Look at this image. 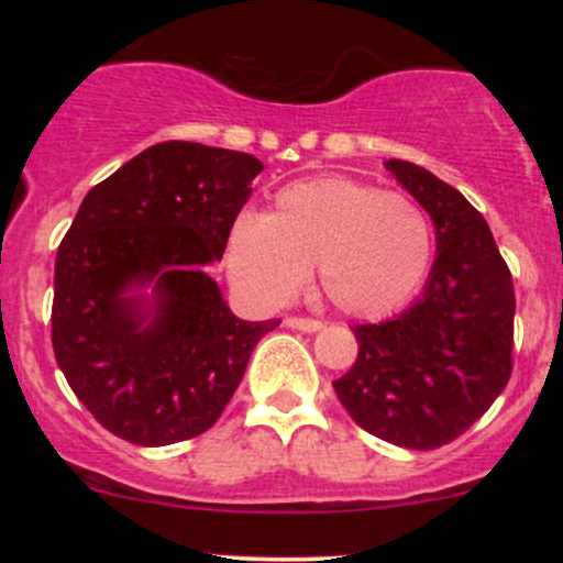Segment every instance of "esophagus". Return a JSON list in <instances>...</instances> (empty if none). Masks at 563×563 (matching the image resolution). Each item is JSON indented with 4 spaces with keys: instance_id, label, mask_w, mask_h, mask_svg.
Returning a JSON list of instances; mask_svg holds the SVG:
<instances>
[{
    "instance_id": "obj_1",
    "label": "esophagus",
    "mask_w": 563,
    "mask_h": 563,
    "mask_svg": "<svg viewBox=\"0 0 563 563\" xmlns=\"http://www.w3.org/2000/svg\"><path fill=\"white\" fill-rule=\"evenodd\" d=\"M286 325L294 328V331H301V333H318L322 328V322L309 320V318H286Z\"/></svg>"
}]
</instances>
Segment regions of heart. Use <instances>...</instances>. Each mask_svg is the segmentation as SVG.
Wrapping results in <instances>:
<instances>
[{"instance_id":"obj_1","label":"heart","mask_w":563,"mask_h":563,"mask_svg":"<svg viewBox=\"0 0 563 563\" xmlns=\"http://www.w3.org/2000/svg\"><path fill=\"white\" fill-rule=\"evenodd\" d=\"M431 260L434 232L421 206L349 177L283 187L269 214H241L228 238L232 280L260 301H288L318 264L325 299L367 320L405 307Z\"/></svg>"}]
</instances>
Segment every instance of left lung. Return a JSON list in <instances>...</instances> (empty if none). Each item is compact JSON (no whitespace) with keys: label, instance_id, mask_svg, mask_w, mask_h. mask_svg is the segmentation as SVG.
Here are the masks:
<instances>
[{"label":"left lung","instance_id":"left-lung-1","mask_svg":"<svg viewBox=\"0 0 563 563\" xmlns=\"http://www.w3.org/2000/svg\"><path fill=\"white\" fill-rule=\"evenodd\" d=\"M384 166L434 222L437 256L402 314L354 328L360 354L333 389L373 437L434 450L479 421L506 389L514 280L489 224L455 187L410 161Z\"/></svg>","mask_w":563,"mask_h":563}]
</instances>
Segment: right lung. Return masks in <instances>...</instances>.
Listing matches in <instances>:
<instances>
[{"label":"right lung","instance_id":"right-lung-1","mask_svg":"<svg viewBox=\"0 0 563 563\" xmlns=\"http://www.w3.org/2000/svg\"><path fill=\"white\" fill-rule=\"evenodd\" d=\"M262 169L249 153L158 142L81 200L55 260L53 349L111 434L142 448L203 434L280 325L235 318L206 273Z\"/></svg>","mask_w":563,"mask_h":563}]
</instances>
